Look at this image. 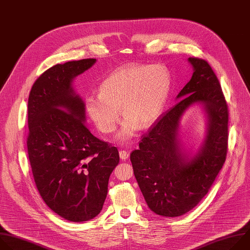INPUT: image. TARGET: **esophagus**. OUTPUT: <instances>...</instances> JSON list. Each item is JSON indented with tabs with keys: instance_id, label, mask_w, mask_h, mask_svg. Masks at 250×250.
<instances>
[{
	"instance_id": "esophagus-1",
	"label": "esophagus",
	"mask_w": 250,
	"mask_h": 250,
	"mask_svg": "<svg viewBox=\"0 0 250 250\" xmlns=\"http://www.w3.org/2000/svg\"><path fill=\"white\" fill-rule=\"evenodd\" d=\"M119 157H120V159L122 161H126L128 159V157H129V154L126 151H122V149H121V151L119 152Z\"/></svg>"
}]
</instances>
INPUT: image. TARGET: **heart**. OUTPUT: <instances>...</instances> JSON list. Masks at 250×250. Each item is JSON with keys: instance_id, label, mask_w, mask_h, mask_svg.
<instances>
[{"instance_id": "b5f03b06", "label": "heart", "mask_w": 250, "mask_h": 250, "mask_svg": "<svg viewBox=\"0 0 250 250\" xmlns=\"http://www.w3.org/2000/svg\"><path fill=\"white\" fill-rule=\"evenodd\" d=\"M171 80L161 65L126 66L116 69L99 84V94H89L85 109L104 133L114 131L119 112L124 116L117 139L133 138L139 128L152 126L162 115L170 92Z\"/></svg>"}]
</instances>
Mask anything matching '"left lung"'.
Returning a JSON list of instances; mask_svg holds the SVG:
<instances>
[{
  "instance_id": "obj_1",
  "label": "left lung",
  "mask_w": 250,
  "mask_h": 250,
  "mask_svg": "<svg viewBox=\"0 0 250 250\" xmlns=\"http://www.w3.org/2000/svg\"><path fill=\"white\" fill-rule=\"evenodd\" d=\"M193 74L178 93L176 105L148 130L130 155L134 175L147 207L163 217H179L198 205L222 169L228 151V104L218 78L202 59L188 58ZM199 104L207 133L194 153L179 138L180 120Z\"/></svg>"
}]
</instances>
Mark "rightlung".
Instances as JSON below:
<instances>
[{"label": "right lung", "mask_w": 250, "mask_h": 250, "mask_svg": "<svg viewBox=\"0 0 250 250\" xmlns=\"http://www.w3.org/2000/svg\"><path fill=\"white\" fill-rule=\"evenodd\" d=\"M96 59L57 64L33 83L28 97L27 152L46 205L71 222H85L103 210L108 180L119 163L116 146L85 126V104L74 80Z\"/></svg>", "instance_id": "add662e5"}]
</instances>
